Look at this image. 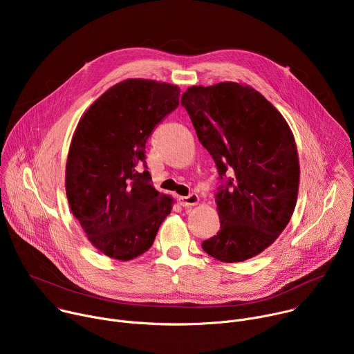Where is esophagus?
Returning <instances> with one entry per match:
<instances>
[{
	"label": "esophagus",
	"mask_w": 354,
	"mask_h": 354,
	"mask_svg": "<svg viewBox=\"0 0 354 354\" xmlns=\"http://www.w3.org/2000/svg\"><path fill=\"white\" fill-rule=\"evenodd\" d=\"M198 203V196L192 193L186 197H179V205L182 207H192V206H196Z\"/></svg>",
	"instance_id": "1"
}]
</instances>
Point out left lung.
<instances>
[{
    "label": "left lung",
    "mask_w": 354,
    "mask_h": 354,
    "mask_svg": "<svg viewBox=\"0 0 354 354\" xmlns=\"http://www.w3.org/2000/svg\"><path fill=\"white\" fill-rule=\"evenodd\" d=\"M182 106L221 180L216 193L220 231L201 248L225 263L254 258L277 239L297 203L294 136L279 111L248 85L190 86Z\"/></svg>",
    "instance_id": "8db88e82"
}]
</instances>
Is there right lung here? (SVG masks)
<instances>
[{
  "label": "right lung",
  "instance_id": "obj_1",
  "mask_svg": "<svg viewBox=\"0 0 354 354\" xmlns=\"http://www.w3.org/2000/svg\"><path fill=\"white\" fill-rule=\"evenodd\" d=\"M179 88L126 80L99 96L81 118L66 165L68 205L91 243L118 261L153 245L172 198L151 185L145 142L179 105Z\"/></svg>",
  "mask_w": 354,
  "mask_h": 354
}]
</instances>
